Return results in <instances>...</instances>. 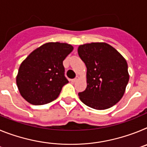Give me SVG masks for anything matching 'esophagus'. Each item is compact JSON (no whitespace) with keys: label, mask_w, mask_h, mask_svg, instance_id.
Wrapping results in <instances>:
<instances>
[{"label":"esophagus","mask_w":147,"mask_h":147,"mask_svg":"<svg viewBox=\"0 0 147 147\" xmlns=\"http://www.w3.org/2000/svg\"><path fill=\"white\" fill-rule=\"evenodd\" d=\"M79 80H80V76H77L76 78H75V79H74V80H71V82H77Z\"/></svg>","instance_id":"1"}]
</instances>
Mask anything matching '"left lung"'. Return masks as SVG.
Returning a JSON list of instances; mask_svg holds the SVG:
<instances>
[{"instance_id": "1", "label": "left lung", "mask_w": 147, "mask_h": 147, "mask_svg": "<svg viewBox=\"0 0 147 147\" xmlns=\"http://www.w3.org/2000/svg\"><path fill=\"white\" fill-rule=\"evenodd\" d=\"M78 54L87 67V88L79 93L85 105L106 110L121 99L129 75L124 57L106 42L80 45Z\"/></svg>"}]
</instances>
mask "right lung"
Returning a JSON list of instances; mask_svg holds the SVG:
<instances>
[{"label": "right lung", "instance_id": "right-lung-1", "mask_svg": "<svg viewBox=\"0 0 147 147\" xmlns=\"http://www.w3.org/2000/svg\"><path fill=\"white\" fill-rule=\"evenodd\" d=\"M74 50L66 42H47L34 50L20 64L16 83L20 95L28 103L42 105L59 96L68 83L63 60Z\"/></svg>", "mask_w": 147, "mask_h": 147}]
</instances>
